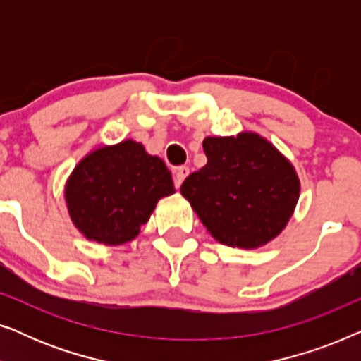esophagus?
<instances>
[{
  "label": "esophagus",
  "instance_id": "esophagus-1",
  "mask_svg": "<svg viewBox=\"0 0 361 361\" xmlns=\"http://www.w3.org/2000/svg\"><path fill=\"white\" fill-rule=\"evenodd\" d=\"M189 167L187 166H180V167H177L176 169V172H174V180H176V189H179L180 187V184L182 182L185 180V177L189 176Z\"/></svg>",
  "mask_w": 361,
  "mask_h": 361
}]
</instances>
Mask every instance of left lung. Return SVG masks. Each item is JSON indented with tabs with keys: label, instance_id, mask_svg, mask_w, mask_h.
<instances>
[{
	"label": "left lung",
	"instance_id": "1",
	"mask_svg": "<svg viewBox=\"0 0 361 361\" xmlns=\"http://www.w3.org/2000/svg\"><path fill=\"white\" fill-rule=\"evenodd\" d=\"M207 164L180 187L207 231L220 243L251 250L276 238L298 204L294 167L256 133L205 137Z\"/></svg>",
	"mask_w": 361,
	"mask_h": 361
}]
</instances>
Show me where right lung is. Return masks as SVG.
Listing matches in <instances>:
<instances>
[{
    "label": "right lung",
    "instance_id": "add662e5",
    "mask_svg": "<svg viewBox=\"0 0 361 361\" xmlns=\"http://www.w3.org/2000/svg\"><path fill=\"white\" fill-rule=\"evenodd\" d=\"M174 192L164 161L126 140L78 162L67 180L66 202L85 238L116 246L136 238L157 200Z\"/></svg>",
    "mask_w": 361,
    "mask_h": 361
}]
</instances>
